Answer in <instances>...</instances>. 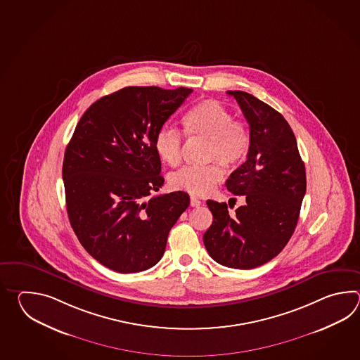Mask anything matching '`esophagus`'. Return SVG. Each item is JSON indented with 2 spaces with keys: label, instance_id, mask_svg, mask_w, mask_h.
Masks as SVG:
<instances>
[{
  "label": "esophagus",
  "instance_id": "obj_1",
  "mask_svg": "<svg viewBox=\"0 0 360 360\" xmlns=\"http://www.w3.org/2000/svg\"><path fill=\"white\" fill-rule=\"evenodd\" d=\"M202 205V202L199 200L198 198H195V197H191V207H198Z\"/></svg>",
  "mask_w": 360,
  "mask_h": 360
}]
</instances>
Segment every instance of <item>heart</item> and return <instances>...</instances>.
<instances>
[{
    "label": "heart",
    "mask_w": 360,
    "mask_h": 360,
    "mask_svg": "<svg viewBox=\"0 0 360 360\" xmlns=\"http://www.w3.org/2000/svg\"><path fill=\"white\" fill-rule=\"evenodd\" d=\"M184 127L189 136L208 141L207 162L217 161L225 167H234L243 161L251 146V135L245 122L234 120L231 110L217 100H203L186 112ZM181 135L171 126H163L154 138V150L169 166H177L181 160ZM224 177L219 165L203 167L185 166L171 174L169 184L177 191L193 195H205Z\"/></svg>",
    "instance_id": "obj_1"
}]
</instances>
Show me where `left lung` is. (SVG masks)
<instances>
[{
    "mask_svg": "<svg viewBox=\"0 0 360 360\" xmlns=\"http://www.w3.org/2000/svg\"><path fill=\"white\" fill-rule=\"evenodd\" d=\"M228 94L250 124L251 146L225 185L245 205L230 214L226 203L208 199L214 221L203 243L216 262L245 270L274 259L291 239L305 195V165L283 115L248 92Z\"/></svg>",
    "mask_w": 360,
    "mask_h": 360,
    "instance_id": "left-lung-1",
    "label": "left lung"
}]
</instances>
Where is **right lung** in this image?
<instances>
[{
    "label": "right lung",
    "mask_w": 360,
    "mask_h": 360,
    "mask_svg": "<svg viewBox=\"0 0 360 360\" xmlns=\"http://www.w3.org/2000/svg\"><path fill=\"white\" fill-rule=\"evenodd\" d=\"M191 92L130 86L103 96L84 112L67 146L69 221L84 250L115 271L154 266L191 203L185 191L152 193L165 183L155 134Z\"/></svg>",
    "instance_id": "add662e5"
}]
</instances>
